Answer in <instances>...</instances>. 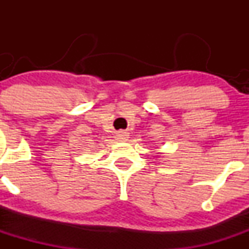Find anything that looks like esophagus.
Instances as JSON below:
<instances>
[{"instance_id":"34e87169","label":"esophagus","mask_w":249,"mask_h":249,"mask_svg":"<svg viewBox=\"0 0 249 249\" xmlns=\"http://www.w3.org/2000/svg\"><path fill=\"white\" fill-rule=\"evenodd\" d=\"M115 139L120 141V142H125V141H127V139H129V135L125 131H118L117 135H115Z\"/></svg>"}]
</instances>
